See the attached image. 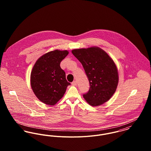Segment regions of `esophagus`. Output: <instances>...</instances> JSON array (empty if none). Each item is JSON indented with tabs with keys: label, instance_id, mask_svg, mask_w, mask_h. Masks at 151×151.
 Instances as JSON below:
<instances>
[{
	"label": "esophagus",
	"instance_id": "obj_1",
	"mask_svg": "<svg viewBox=\"0 0 151 151\" xmlns=\"http://www.w3.org/2000/svg\"><path fill=\"white\" fill-rule=\"evenodd\" d=\"M71 84H72V86H77V82H76V81H73V82L71 83Z\"/></svg>",
	"mask_w": 151,
	"mask_h": 151
}]
</instances>
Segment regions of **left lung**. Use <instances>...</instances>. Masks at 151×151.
<instances>
[{"mask_svg":"<svg viewBox=\"0 0 151 151\" xmlns=\"http://www.w3.org/2000/svg\"><path fill=\"white\" fill-rule=\"evenodd\" d=\"M81 63L89 83V89L83 96L91 106L102 105L115 92L119 82L118 72L113 60L98 47L72 50Z\"/></svg>","mask_w":151,"mask_h":151,"instance_id":"1","label":"left lung"}]
</instances>
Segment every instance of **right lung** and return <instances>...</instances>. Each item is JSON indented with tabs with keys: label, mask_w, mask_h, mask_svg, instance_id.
Masks as SVG:
<instances>
[{
	"label": "right lung",
	"mask_w": 151,
	"mask_h": 151,
	"mask_svg": "<svg viewBox=\"0 0 151 151\" xmlns=\"http://www.w3.org/2000/svg\"><path fill=\"white\" fill-rule=\"evenodd\" d=\"M68 54L67 50L51 51L40 58L33 67L31 73L32 89L39 100L45 104L55 105L71 84L60 65Z\"/></svg>",
	"instance_id": "1"
}]
</instances>
